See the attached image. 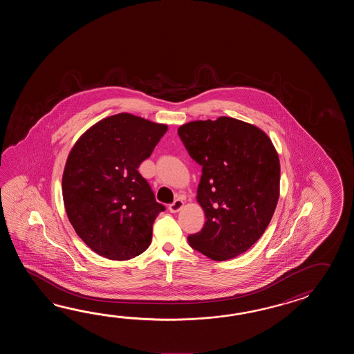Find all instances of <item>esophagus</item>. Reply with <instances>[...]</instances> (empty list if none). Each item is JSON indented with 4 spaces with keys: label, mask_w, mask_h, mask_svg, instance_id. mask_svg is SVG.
Returning <instances> with one entry per match:
<instances>
[{
    "label": "esophagus",
    "mask_w": 354,
    "mask_h": 354,
    "mask_svg": "<svg viewBox=\"0 0 354 354\" xmlns=\"http://www.w3.org/2000/svg\"><path fill=\"white\" fill-rule=\"evenodd\" d=\"M183 205H185L183 201L180 200V198H177V200H174V203L169 205V207H168V209H169L171 212H178V211L183 207Z\"/></svg>",
    "instance_id": "34e87169"
}]
</instances>
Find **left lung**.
<instances>
[{
    "label": "left lung",
    "mask_w": 354,
    "mask_h": 354,
    "mask_svg": "<svg viewBox=\"0 0 354 354\" xmlns=\"http://www.w3.org/2000/svg\"><path fill=\"white\" fill-rule=\"evenodd\" d=\"M178 136L203 166L197 203L205 225L188 236L192 248L212 261L247 252L271 221L279 197V159L263 130L220 116L183 124Z\"/></svg>",
    "instance_id": "8db88e82"
}]
</instances>
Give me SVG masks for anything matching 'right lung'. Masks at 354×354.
<instances>
[{
    "label": "right lung",
    "instance_id": "obj_1",
    "mask_svg": "<svg viewBox=\"0 0 354 354\" xmlns=\"http://www.w3.org/2000/svg\"><path fill=\"white\" fill-rule=\"evenodd\" d=\"M166 124L121 113L92 125L68 154L62 194L69 223L93 252L113 261L142 254L166 207L138 172Z\"/></svg>",
    "mask_w": 354,
    "mask_h": 354
}]
</instances>
